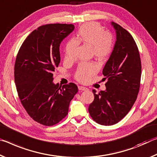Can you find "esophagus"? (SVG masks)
<instances>
[{
    "mask_svg": "<svg viewBox=\"0 0 157 157\" xmlns=\"http://www.w3.org/2000/svg\"><path fill=\"white\" fill-rule=\"evenodd\" d=\"M78 90H79L86 91V90H88V88H87L86 87H83V86H78Z\"/></svg>",
    "mask_w": 157,
    "mask_h": 157,
    "instance_id": "1",
    "label": "esophagus"
}]
</instances>
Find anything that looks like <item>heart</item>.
Instances as JSON below:
<instances>
[{
    "mask_svg": "<svg viewBox=\"0 0 157 157\" xmlns=\"http://www.w3.org/2000/svg\"><path fill=\"white\" fill-rule=\"evenodd\" d=\"M78 44L90 46L92 53L100 62H104L109 58L115 45L113 35L105 32L104 28L95 22L82 25L77 31L75 41L70 40L67 43L65 48V60H74ZM97 71L98 66L96 63H83L77 69L74 77L81 83H87Z\"/></svg>",
    "mask_w": 157,
    "mask_h": 157,
    "instance_id": "b5f03b06",
    "label": "heart"
}]
</instances>
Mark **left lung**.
<instances>
[{
  "instance_id": "obj_1",
  "label": "left lung",
  "mask_w": 157,
  "mask_h": 157,
  "mask_svg": "<svg viewBox=\"0 0 157 157\" xmlns=\"http://www.w3.org/2000/svg\"><path fill=\"white\" fill-rule=\"evenodd\" d=\"M111 24L116 31V42L103 69L106 89L98 93L92 90L94 99L88 108L94 121L105 126L116 124L129 113L137 99L141 77V61L135 40L119 24Z\"/></svg>"
}]
</instances>
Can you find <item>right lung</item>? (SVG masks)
<instances>
[{"mask_svg": "<svg viewBox=\"0 0 157 157\" xmlns=\"http://www.w3.org/2000/svg\"><path fill=\"white\" fill-rule=\"evenodd\" d=\"M73 24H50L34 30L23 42L14 65V81L19 99L33 120L45 126L58 124L68 114L78 92L74 83H53L60 62V44L73 31Z\"/></svg>", "mask_w": 157, "mask_h": 157, "instance_id": "right-lung-1", "label": "right lung"}]
</instances>
